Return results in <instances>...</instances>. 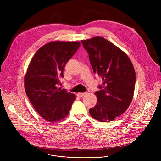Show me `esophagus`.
<instances>
[{"label":"esophagus","mask_w":161,"mask_h":161,"mask_svg":"<svg viewBox=\"0 0 161 161\" xmlns=\"http://www.w3.org/2000/svg\"><path fill=\"white\" fill-rule=\"evenodd\" d=\"M86 92H78V93L77 94V95L79 97H82L83 96L86 95Z\"/></svg>","instance_id":"obj_1"}]
</instances>
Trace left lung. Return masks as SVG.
Listing matches in <instances>:
<instances>
[{
    "mask_svg": "<svg viewBox=\"0 0 161 161\" xmlns=\"http://www.w3.org/2000/svg\"><path fill=\"white\" fill-rule=\"evenodd\" d=\"M95 74L103 85L95 95L97 103L89 109L92 117L100 122H109L123 114L133 98L136 74L129 57L104 38L97 36L81 40Z\"/></svg>",
    "mask_w": 161,
    "mask_h": 161,
    "instance_id": "1",
    "label": "left lung"
}]
</instances>
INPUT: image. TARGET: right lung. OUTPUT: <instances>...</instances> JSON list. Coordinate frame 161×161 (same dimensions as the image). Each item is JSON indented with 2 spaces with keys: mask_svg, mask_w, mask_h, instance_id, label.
<instances>
[{
  "mask_svg": "<svg viewBox=\"0 0 161 161\" xmlns=\"http://www.w3.org/2000/svg\"><path fill=\"white\" fill-rule=\"evenodd\" d=\"M80 46L79 42H51L31 59L25 76V89L36 111L49 122L63 119L70 112L75 95L58 88L67 62Z\"/></svg>",
  "mask_w": 161,
  "mask_h": 161,
  "instance_id": "1",
  "label": "right lung"
}]
</instances>
